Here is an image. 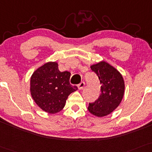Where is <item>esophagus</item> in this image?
<instances>
[{
    "mask_svg": "<svg viewBox=\"0 0 152 152\" xmlns=\"http://www.w3.org/2000/svg\"><path fill=\"white\" fill-rule=\"evenodd\" d=\"M85 84H86V83H85V82H84V81L81 82V83H80L78 85V89H79V90H81V89H83V87L85 86Z\"/></svg>",
    "mask_w": 152,
    "mask_h": 152,
    "instance_id": "34e87169",
    "label": "esophagus"
}]
</instances>
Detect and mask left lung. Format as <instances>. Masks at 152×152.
Listing matches in <instances>:
<instances>
[{
	"label": "left lung",
	"mask_w": 152,
	"mask_h": 152,
	"mask_svg": "<svg viewBox=\"0 0 152 152\" xmlns=\"http://www.w3.org/2000/svg\"><path fill=\"white\" fill-rule=\"evenodd\" d=\"M91 69L99 78L101 93L94 103H89L88 110L97 117L106 116L121 103L125 93V82L121 74L104 61L91 66Z\"/></svg>",
	"instance_id": "1"
}]
</instances>
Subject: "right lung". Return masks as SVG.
I'll return each instance as SVG.
<instances>
[{"label": "right lung", "instance_id": "add662e5", "mask_svg": "<svg viewBox=\"0 0 152 152\" xmlns=\"http://www.w3.org/2000/svg\"><path fill=\"white\" fill-rule=\"evenodd\" d=\"M71 73L61 72L56 62H47L34 71L30 78L31 96L42 110L50 114L60 112L71 93L78 90L69 83Z\"/></svg>", "mask_w": 152, "mask_h": 152}]
</instances>
